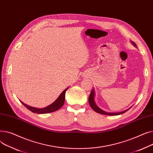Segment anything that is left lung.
<instances>
[{"label": "left lung", "instance_id": "left-lung-1", "mask_svg": "<svg viewBox=\"0 0 153 153\" xmlns=\"http://www.w3.org/2000/svg\"><path fill=\"white\" fill-rule=\"evenodd\" d=\"M131 43L133 45V46L135 47V48H137L136 44L134 43L133 41H131ZM94 97H95V91H94V89H93L92 91L90 93V95H89V100H88V101H89V105H90L91 108L96 112L99 113V114H103V115H120V114H122L123 113H125V112H127V111H128L131 107H130V108H128V109L127 110H125L123 111H122V112H105L103 110H102L101 109H100V107H99L96 102H95V101H94Z\"/></svg>", "mask_w": 153, "mask_h": 153}]
</instances>
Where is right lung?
<instances>
[{"mask_svg": "<svg viewBox=\"0 0 153 153\" xmlns=\"http://www.w3.org/2000/svg\"><path fill=\"white\" fill-rule=\"evenodd\" d=\"M68 88L69 87L67 88L64 91H62V93L60 94V96L57 97V99L54 102L52 103L51 104H50L49 105L46 107H44V108H36V107H34L27 105L25 104L23 102H22V101H20L27 109H29L30 111H31L33 113L42 114H48V113L53 112L59 110L63 106V105H64L65 102V93Z\"/></svg>", "mask_w": 153, "mask_h": 153, "instance_id": "obj_1", "label": "right lung"}]
</instances>
